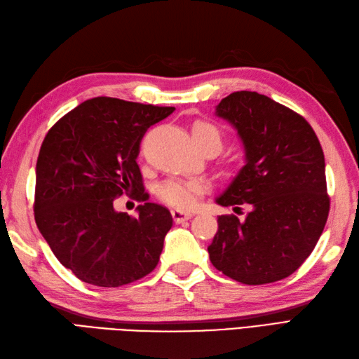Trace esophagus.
<instances>
[{
	"instance_id": "34e87169",
	"label": "esophagus",
	"mask_w": 359,
	"mask_h": 359,
	"mask_svg": "<svg viewBox=\"0 0 359 359\" xmlns=\"http://www.w3.org/2000/svg\"><path fill=\"white\" fill-rule=\"evenodd\" d=\"M191 216H194V213H191V212H184V210H180V208L172 210V217L177 224H181V222L190 219Z\"/></svg>"
}]
</instances>
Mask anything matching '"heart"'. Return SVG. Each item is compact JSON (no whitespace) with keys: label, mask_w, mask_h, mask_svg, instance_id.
<instances>
[{"label":"heart","mask_w":359,"mask_h":359,"mask_svg":"<svg viewBox=\"0 0 359 359\" xmlns=\"http://www.w3.org/2000/svg\"><path fill=\"white\" fill-rule=\"evenodd\" d=\"M191 138L196 146H203L205 143H215L221 147L222 137L219 129L208 121L198 120L191 125ZM205 189L204 182L201 181H186V180H168L160 184L156 194L164 201L173 207L178 208H190L194 205L198 196L203 194Z\"/></svg>","instance_id":"b5f03b06"}]
</instances>
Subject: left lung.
Returning <instances> with one entry per match:
<instances>
[{
	"label": "left lung",
	"mask_w": 359,
	"mask_h": 359,
	"mask_svg": "<svg viewBox=\"0 0 359 359\" xmlns=\"http://www.w3.org/2000/svg\"><path fill=\"white\" fill-rule=\"evenodd\" d=\"M215 114L236 129L245 164L215 201L247 204L243 221L217 217L208 245L216 269L245 285L291 276L316 248L329 215L325 154L311 125L255 91H236Z\"/></svg>",
	"instance_id": "obj_1"
}]
</instances>
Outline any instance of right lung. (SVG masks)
<instances>
[{
	"mask_svg": "<svg viewBox=\"0 0 359 359\" xmlns=\"http://www.w3.org/2000/svg\"><path fill=\"white\" fill-rule=\"evenodd\" d=\"M173 107L112 97L85 100L48 130L36 163L34 221L51 251L82 282L116 287L149 274L173 224L144 203L137 217L116 212L123 194L143 198L137 164L147 128Z\"/></svg>",
	"mask_w": 359,
	"mask_h": 359,
	"instance_id": "right-lung-1",
	"label": "right lung"
}]
</instances>
